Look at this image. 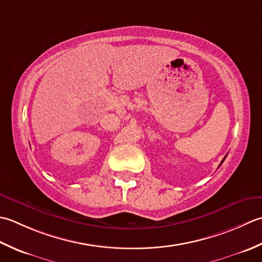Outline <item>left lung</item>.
<instances>
[{
  "label": "left lung",
  "mask_w": 262,
  "mask_h": 262,
  "mask_svg": "<svg viewBox=\"0 0 262 262\" xmlns=\"http://www.w3.org/2000/svg\"><path fill=\"white\" fill-rule=\"evenodd\" d=\"M225 158H226V156H225V157H224V159H223V161H222V163H221V165H222V164H223V162H224V161H225ZM221 165H220V166H221Z\"/></svg>",
  "instance_id": "left-lung-1"
}]
</instances>
